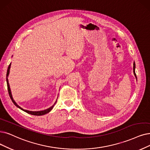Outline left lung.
Masks as SVG:
<instances>
[{"label":"left lung","instance_id":"1","mask_svg":"<svg viewBox=\"0 0 150 150\" xmlns=\"http://www.w3.org/2000/svg\"><path fill=\"white\" fill-rule=\"evenodd\" d=\"M135 62H134V67H133V71H134V76H135V78H136V80L137 81V77L136 76V74H135Z\"/></svg>","mask_w":150,"mask_h":150}]
</instances>
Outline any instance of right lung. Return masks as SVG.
I'll return each mask as SVG.
<instances>
[{
    "label": "right lung",
    "instance_id": "right-lung-1",
    "mask_svg": "<svg viewBox=\"0 0 150 150\" xmlns=\"http://www.w3.org/2000/svg\"><path fill=\"white\" fill-rule=\"evenodd\" d=\"M10 67H11V63L10 64H9L8 67V69H7V76H6V81H7V88H8V93H9V95H10V97L11 100V101H12V102L13 103V104L16 106L18 108L21 109V110H23V111H25L28 114H30V115H35V116H42V115H45V114H47L48 112H49L52 109L53 106H55V103H57V99L56 100V101L55 102V103L53 104L52 106H50V108H47L46 110H42V111H29V110H24L21 107H20L18 105L16 102L15 101L13 100V98L12 97V94H11V89H10V85H9V83H8V75H9V73H10Z\"/></svg>",
    "mask_w": 150,
    "mask_h": 150
}]
</instances>
